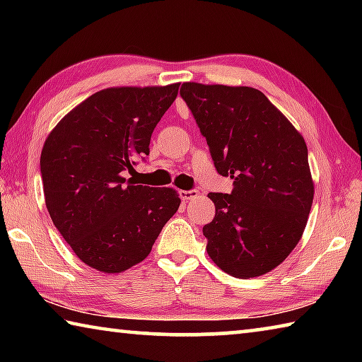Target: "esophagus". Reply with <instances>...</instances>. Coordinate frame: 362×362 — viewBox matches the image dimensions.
Instances as JSON below:
<instances>
[{
  "mask_svg": "<svg viewBox=\"0 0 362 362\" xmlns=\"http://www.w3.org/2000/svg\"><path fill=\"white\" fill-rule=\"evenodd\" d=\"M194 196H198V189H182L180 192V198L182 199H193Z\"/></svg>",
  "mask_w": 362,
  "mask_h": 362,
  "instance_id": "34e87169",
  "label": "esophagus"
}]
</instances>
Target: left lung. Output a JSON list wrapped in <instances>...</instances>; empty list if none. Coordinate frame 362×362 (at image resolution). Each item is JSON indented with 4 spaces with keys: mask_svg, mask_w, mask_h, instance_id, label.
Segmentation results:
<instances>
[{
    "mask_svg": "<svg viewBox=\"0 0 362 362\" xmlns=\"http://www.w3.org/2000/svg\"><path fill=\"white\" fill-rule=\"evenodd\" d=\"M192 112L220 175L233 189L209 193L216 217L204 225L207 254L235 278L276 268L302 238L315 187L303 137L254 88L183 83Z\"/></svg>",
    "mask_w": 362,
    "mask_h": 362,
    "instance_id": "8db88e82",
    "label": "left lung"
}]
</instances>
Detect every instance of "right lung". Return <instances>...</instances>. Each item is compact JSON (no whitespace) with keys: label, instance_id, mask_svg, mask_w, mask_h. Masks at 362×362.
<instances>
[{"label":"right lung","instance_id":"obj_1","mask_svg":"<svg viewBox=\"0 0 362 362\" xmlns=\"http://www.w3.org/2000/svg\"><path fill=\"white\" fill-rule=\"evenodd\" d=\"M179 86L99 90L46 139L40 168L49 216L90 268L121 273L142 262L179 209L175 189L122 177L150 155L151 134Z\"/></svg>","mask_w":362,"mask_h":362}]
</instances>
